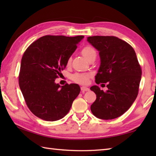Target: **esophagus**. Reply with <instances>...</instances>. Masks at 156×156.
I'll return each instance as SVG.
<instances>
[{"label": "esophagus", "instance_id": "esophagus-1", "mask_svg": "<svg viewBox=\"0 0 156 156\" xmlns=\"http://www.w3.org/2000/svg\"><path fill=\"white\" fill-rule=\"evenodd\" d=\"M81 90L82 92H87L89 90V88L87 87H81Z\"/></svg>", "mask_w": 156, "mask_h": 156}]
</instances>
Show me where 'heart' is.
<instances>
[{
	"mask_svg": "<svg viewBox=\"0 0 156 156\" xmlns=\"http://www.w3.org/2000/svg\"><path fill=\"white\" fill-rule=\"evenodd\" d=\"M82 54L88 59V60L89 58L92 57V56L97 55V52H96L95 49L92 47H91V46H86V47H84L82 49ZM71 58H69L68 59L67 62H66L67 66H69L71 64ZM91 74H89V73L76 72L75 74L71 76V79L72 80L76 82V83L85 84L88 83L89 79L91 77Z\"/></svg>",
	"mask_w": 156,
	"mask_h": 156,
	"instance_id": "obj_1",
	"label": "heart"
}]
</instances>
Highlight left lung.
I'll use <instances>...</instances> for the list:
<instances>
[{
	"mask_svg": "<svg viewBox=\"0 0 156 156\" xmlns=\"http://www.w3.org/2000/svg\"><path fill=\"white\" fill-rule=\"evenodd\" d=\"M88 43L99 52L101 65L95 81L107 83L108 90L98 86L90 87L97 95L90 110L104 120L120 117L136 99L141 78V69L136 54L127 42L114 36H92Z\"/></svg>",
	"mask_w": 156,
	"mask_h": 156,
	"instance_id": "obj_1",
	"label": "left lung"
}]
</instances>
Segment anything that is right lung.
Wrapping results in <instances>:
<instances>
[{"label":"right lung","mask_w":156,"mask_h":156,"mask_svg":"<svg viewBox=\"0 0 156 156\" xmlns=\"http://www.w3.org/2000/svg\"><path fill=\"white\" fill-rule=\"evenodd\" d=\"M84 37L45 35L26 49L21 59L19 84L26 104L36 117L55 121L68 114L80 88L76 84L60 87L55 80Z\"/></svg>","instance_id":"right-lung-1"}]
</instances>
